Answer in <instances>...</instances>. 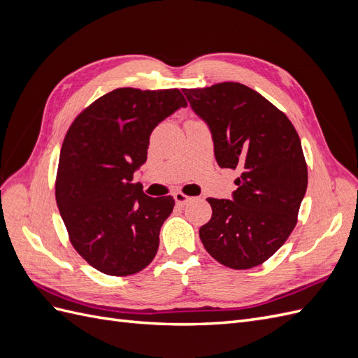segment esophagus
Listing matches in <instances>:
<instances>
[{
    "instance_id": "obj_1",
    "label": "esophagus",
    "mask_w": 358,
    "mask_h": 358,
    "mask_svg": "<svg viewBox=\"0 0 358 358\" xmlns=\"http://www.w3.org/2000/svg\"><path fill=\"white\" fill-rule=\"evenodd\" d=\"M173 199H175L178 206H185L191 200V197L185 196V194H182V192H175V194H173Z\"/></svg>"
}]
</instances>
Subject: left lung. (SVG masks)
<instances>
[{"label":"left lung","instance_id":"left-lung-1","mask_svg":"<svg viewBox=\"0 0 358 358\" xmlns=\"http://www.w3.org/2000/svg\"><path fill=\"white\" fill-rule=\"evenodd\" d=\"M213 140L221 169L242 171L229 199H208L200 229L216 262L236 270L264 263L285 243L308 187L301 143L289 119L263 95L236 82L183 90Z\"/></svg>","mask_w":358,"mask_h":358}]
</instances>
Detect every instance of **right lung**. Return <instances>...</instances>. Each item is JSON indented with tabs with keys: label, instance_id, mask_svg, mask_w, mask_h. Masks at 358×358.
<instances>
[{
	"label": "right lung",
	"instance_id": "add662e5",
	"mask_svg": "<svg viewBox=\"0 0 358 358\" xmlns=\"http://www.w3.org/2000/svg\"><path fill=\"white\" fill-rule=\"evenodd\" d=\"M187 107L179 90L119 88L74 119L61 148L57 203L70 241L94 268L112 276L152 262L173 197H149L133 176L148 158L149 137Z\"/></svg>",
	"mask_w": 358,
	"mask_h": 358
}]
</instances>
